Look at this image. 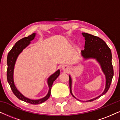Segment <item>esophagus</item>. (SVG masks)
<instances>
[{"label":"esophagus","mask_w":120,"mask_h":120,"mask_svg":"<svg viewBox=\"0 0 120 120\" xmlns=\"http://www.w3.org/2000/svg\"><path fill=\"white\" fill-rule=\"evenodd\" d=\"M62 69L64 71H68V69H69V67L67 65H64V66H62Z\"/></svg>","instance_id":"1"}]
</instances>
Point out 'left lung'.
<instances>
[{
    "mask_svg": "<svg viewBox=\"0 0 120 120\" xmlns=\"http://www.w3.org/2000/svg\"><path fill=\"white\" fill-rule=\"evenodd\" d=\"M82 35L85 38V42L84 50L81 51V56L85 60L89 59L96 60L100 66L101 70L105 76L106 79L105 87L102 93L96 98L85 101V102H89L99 98L107 92L113 76V70L112 65L111 51L106 42L98 36H94L87 33H82ZM69 84L71 95L76 99L81 101L78 99L72 93V79L70 75H69Z\"/></svg>",
    "mask_w": 120,
    "mask_h": 120,
    "instance_id": "8db88e82",
    "label": "left lung"
}]
</instances>
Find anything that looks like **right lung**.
<instances>
[{
    "label": "right lung",
    "instance_id": "add662e5",
    "mask_svg": "<svg viewBox=\"0 0 120 120\" xmlns=\"http://www.w3.org/2000/svg\"><path fill=\"white\" fill-rule=\"evenodd\" d=\"M35 36L36 33H34L31 35L28 36V37L20 39V40L16 42L14 46L12 48L11 50L8 53L7 56V80L10 87H11L12 91L19 100L33 105L41 104L44 101H46L49 98V97L50 96L51 89L53 82L56 79L60 73V70L59 69L48 78V80H47V83H48V87H49V91H48V94H47L46 96L41 98H40V99H30V98H29L24 96L18 90L15 85L14 84V70L15 64L16 61L19 54L23 51L24 49H25L31 43V41L33 40H34Z\"/></svg>",
    "mask_w": 120,
    "mask_h": 120
}]
</instances>
